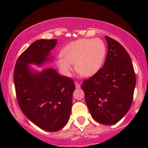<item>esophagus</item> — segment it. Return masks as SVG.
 I'll use <instances>...</instances> for the list:
<instances>
[{
  "instance_id": "obj_1",
  "label": "esophagus",
  "mask_w": 148,
  "mask_h": 148,
  "mask_svg": "<svg viewBox=\"0 0 148 148\" xmlns=\"http://www.w3.org/2000/svg\"><path fill=\"white\" fill-rule=\"evenodd\" d=\"M74 84H75L76 88H80V87H81V85H80V84L79 82H74Z\"/></svg>"
}]
</instances>
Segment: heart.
Wrapping results in <instances>:
<instances>
[{
	"label": "heart",
	"mask_w": 148,
	"mask_h": 148,
	"mask_svg": "<svg viewBox=\"0 0 148 148\" xmlns=\"http://www.w3.org/2000/svg\"><path fill=\"white\" fill-rule=\"evenodd\" d=\"M60 57L56 59V65L64 75H71L72 65L83 77H91L102 68L107 47L102 39L82 38L67 44L61 51Z\"/></svg>",
	"instance_id": "1"
}]
</instances>
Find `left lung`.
Here are the masks:
<instances>
[{
  "label": "left lung",
  "instance_id": "8db88e82",
  "mask_svg": "<svg viewBox=\"0 0 148 148\" xmlns=\"http://www.w3.org/2000/svg\"><path fill=\"white\" fill-rule=\"evenodd\" d=\"M104 66L82 85L92 117L105 125L117 123L132 104L136 77L130 55L119 42L105 36Z\"/></svg>",
  "mask_w": 148,
  "mask_h": 148
}]
</instances>
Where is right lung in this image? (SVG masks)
Instances as JSON below:
<instances>
[{
	"label": "right lung",
	"instance_id": "add662e5",
	"mask_svg": "<svg viewBox=\"0 0 148 148\" xmlns=\"http://www.w3.org/2000/svg\"><path fill=\"white\" fill-rule=\"evenodd\" d=\"M56 44V39L34 41L18 57L13 74L21 110L33 123L49 132H56L66 125L75 85L54 69L39 71L29 65L41 66L51 62V51Z\"/></svg>",
	"mask_w": 148,
	"mask_h": 148
}]
</instances>
